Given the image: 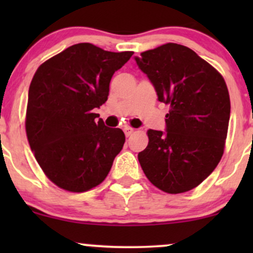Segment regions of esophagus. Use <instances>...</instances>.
Wrapping results in <instances>:
<instances>
[{"instance_id": "esophagus-1", "label": "esophagus", "mask_w": 253, "mask_h": 253, "mask_svg": "<svg viewBox=\"0 0 253 253\" xmlns=\"http://www.w3.org/2000/svg\"><path fill=\"white\" fill-rule=\"evenodd\" d=\"M124 132H125V134H126V136H129L130 134H132L133 132H134V129H133L132 127L125 126V127H124Z\"/></svg>"}]
</instances>
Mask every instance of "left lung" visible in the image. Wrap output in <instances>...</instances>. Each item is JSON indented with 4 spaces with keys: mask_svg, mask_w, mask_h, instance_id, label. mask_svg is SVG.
Masks as SVG:
<instances>
[{
    "mask_svg": "<svg viewBox=\"0 0 253 253\" xmlns=\"http://www.w3.org/2000/svg\"><path fill=\"white\" fill-rule=\"evenodd\" d=\"M169 104L167 128L147 130L138 159L149 181L169 194L189 191L213 172L223 155L231 102L225 80L189 47L169 42L134 58Z\"/></svg>",
    "mask_w": 253,
    "mask_h": 253,
    "instance_id": "8db88e82",
    "label": "left lung"
}]
</instances>
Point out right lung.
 I'll return each instance as SVG.
<instances>
[{"label":"right lung","mask_w":253,"mask_h":253,"mask_svg":"<svg viewBox=\"0 0 253 253\" xmlns=\"http://www.w3.org/2000/svg\"><path fill=\"white\" fill-rule=\"evenodd\" d=\"M133 52L72 45L38 68L28 90L26 133L47 178L72 193L104 181L125 134L109 128L95 108L106 102L114 72Z\"/></svg>","instance_id":"1"}]
</instances>
